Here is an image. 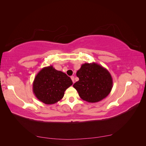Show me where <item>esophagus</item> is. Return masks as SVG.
Wrapping results in <instances>:
<instances>
[{
  "mask_svg": "<svg viewBox=\"0 0 146 146\" xmlns=\"http://www.w3.org/2000/svg\"><path fill=\"white\" fill-rule=\"evenodd\" d=\"M70 78H71L72 82L74 83V76H71V77H70Z\"/></svg>",
  "mask_w": 146,
  "mask_h": 146,
  "instance_id": "obj_1",
  "label": "esophagus"
}]
</instances>
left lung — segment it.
Returning a JSON list of instances; mask_svg holds the SVG:
<instances>
[{
  "label": "left lung",
  "instance_id": "obj_1",
  "mask_svg": "<svg viewBox=\"0 0 146 146\" xmlns=\"http://www.w3.org/2000/svg\"><path fill=\"white\" fill-rule=\"evenodd\" d=\"M79 80L74 84L80 98L90 103L98 102L107 97L113 88L108 70L98 63H85L77 72Z\"/></svg>",
  "mask_w": 146,
  "mask_h": 146
}]
</instances>
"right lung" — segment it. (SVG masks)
Listing matches in <instances>:
<instances>
[{
    "instance_id": "1",
    "label": "right lung",
    "mask_w": 146,
    "mask_h": 146,
    "mask_svg": "<svg viewBox=\"0 0 146 146\" xmlns=\"http://www.w3.org/2000/svg\"><path fill=\"white\" fill-rule=\"evenodd\" d=\"M72 83L65 73L50 65L43 68L37 74L33 83V92L44 104H54L63 98L65 91Z\"/></svg>"
}]
</instances>
